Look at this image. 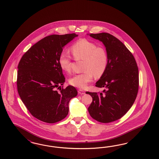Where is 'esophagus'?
<instances>
[{"label": "esophagus", "instance_id": "obj_1", "mask_svg": "<svg viewBox=\"0 0 159 159\" xmlns=\"http://www.w3.org/2000/svg\"><path fill=\"white\" fill-rule=\"evenodd\" d=\"M78 93H79V94L83 95V94H85V92H84V91H83V90L79 89V90H78Z\"/></svg>", "mask_w": 159, "mask_h": 159}]
</instances>
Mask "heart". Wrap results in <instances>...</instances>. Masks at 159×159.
<instances>
[{
  "instance_id": "obj_1",
  "label": "heart",
  "mask_w": 159,
  "mask_h": 159,
  "mask_svg": "<svg viewBox=\"0 0 159 159\" xmlns=\"http://www.w3.org/2000/svg\"><path fill=\"white\" fill-rule=\"evenodd\" d=\"M76 61L83 60V71L71 77L69 82L72 86L85 89L92 82L93 76L101 77L106 72L108 64V56L105 48L98 47L96 43L85 39H80L73 43L70 48ZM58 63L63 72L70 73L72 70V57L66 51L59 55Z\"/></svg>"
}]
</instances>
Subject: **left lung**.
Instances as JSON below:
<instances>
[{
    "label": "left lung",
    "instance_id": "obj_1",
    "mask_svg": "<svg viewBox=\"0 0 159 159\" xmlns=\"http://www.w3.org/2000/svg\"><path fill=\"white\" fill-rule=\"evenodd\" d=\"M89 35L101 41L108 56V64L96 86L102 93L87 92L93 98L88 111L93 119L108 123L120 119L135 102L139 88L138 67L133 55L125 45L110 34Z\"/></svg>",
    "mask_w": 159,
    "mask_h": 159
}]
</instances>
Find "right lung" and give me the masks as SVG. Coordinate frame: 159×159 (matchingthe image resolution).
Here are the masks:
<instances>
[{"mask_svg": "<svg viewBox=\"0 0 159 159\" xmlns=\"http://www.w3.org/2000/svg\"><path fill=\"white\" fill-rule=\"evenodd\" d=\"M77 36L75 33L47 36L33 45L20 61L17 91L29 112L39 120L49 124L62 120L68 114L69 101L77 96L72 86L62 89L65 78L58 59L63 48Z\"/></svg>", "mask_w": 159, "mask_h": 159, "instance_id": "obj_1", "label": "right lung"}]
</instances>
